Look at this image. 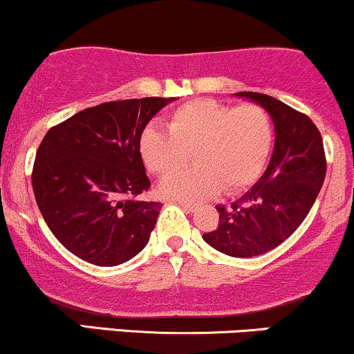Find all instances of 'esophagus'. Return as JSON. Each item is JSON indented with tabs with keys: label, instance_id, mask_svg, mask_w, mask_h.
Instances as JSON below:
<instances>
[{
	"label": "esophagus",
	"instance_id": "1",
	"mask_svg": "<svg viewBox=\"0 0 354 354\" xmlns=\"http://www.w3.org/2000/svg\"><path fill=\"white\" fill-rule=\"evenodd\" d=\"M178 205H180L181 208L186 209V212H189V213L196 212V205L195 203H189V201H188V203H186V201H178Z\"/></svg>",
	"mask_w": 354,
	"mask_h": 354
}]
</instances>
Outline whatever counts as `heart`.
<instances>
[{
    "mask_svg": "<svg viewBox=\"0 0 354 354\" xmlns=\"http://www.w3.org/2000/svg\"><path fill=\"white\" fill-rule=\"evenodd\" d=\"M168 133L147 126L139 136V154L151 173L168 176L183 168L189 154L196 165L166 178V198L200 201L223 188L234 195L252 186L269 162L274 131L269 114L255 104L213 99L189 100L169 114Z\"/></svg>",
    "mask_w": 354,
    "mask_h": 354,
    "instance_id": "obj_1",
    "label": "heart"
}]
</instances>
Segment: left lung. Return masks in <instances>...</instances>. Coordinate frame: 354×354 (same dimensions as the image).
<instances>
[{
	"instance_id": "8db88e82",
	"label": "left lung",
	"mask_w": 354,
	"mask_h": 354,
	"mask_svg": "<svg viewBox=\"0 0 354 354\" xmlns=\"http://www.w3.org/2000/svg\"><path fill=\"white\" fill-rule=\"evenodd\" d=\"M235 95L269 112L274 151L257 183L230 208L216 207L218 227L203 240L221 254L247 259L281 245L297 230L324 183L326 156L319 131L308 115L266 94Z\"/></svg>"
}]
</instances>
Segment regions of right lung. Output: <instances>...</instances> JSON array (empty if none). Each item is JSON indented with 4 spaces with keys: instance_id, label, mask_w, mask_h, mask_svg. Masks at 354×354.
<instances>
[{
    "instance_id": "right-lung-1",
    "label": "right lung",
    "mask_w": 354,
    "mask_h": 354,
    "mask_svg": "<svg viewBox=\"0 0 354 354\" xmlns=\"http://www.w3.org/2000/svg\"><path fill=\"white\" fill-rule=\"evenodd\" d=\"M173 97L106 102L52 127L35 158V200L55 239L100 267L127 262L149 242L161 203L134 200L151 181L139 136Z\"/></svg>"
}]
</instances>
